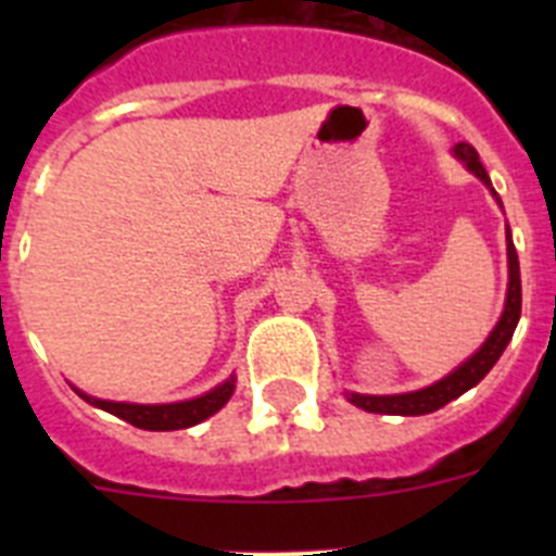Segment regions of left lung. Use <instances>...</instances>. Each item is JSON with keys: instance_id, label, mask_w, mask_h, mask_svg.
<instances>
[{"instance_id": "1", "label": "left lung", "mask_w": 556, "mask_h": 556, "mask_svg": "<svg viewBox=\"0 0 556 556\" xmlns=\"http://www.w3.org/2000/svg\"><path fill=\"white\" fill-rule=\"evenodd\" d=\"M454 155L468 164V169L473 172L481 184L490 186L488 172H484V166H481L479 152H476L473 144H468V141H459V144L454 147ZM507 255H509L507 306H504V314H501L498 326L493 328V333L488 337V342H484V345H481L479 351H476L473 356L465 362V365L456 367L451 376H445L443 381H437V384L426 387V390L404 392V395H356V392H348V401H351L353 406H358V409L376 412V415H429V412H437L440 406L448 404V401L459 397L462 392H468L470 387L479 384L481 378L493 370V365L498 362V356L504 353V348L509 345V339H513V333H515V326H518V320H520V267H518V253H515L509 228H507Z\"/></svg>"}]
</instances>
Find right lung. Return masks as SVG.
I'll use <instances>...</instances> for the list:
<instances>
[{"label":"right lung","mask_w":556,"mask_h":556,"mask_svg":"<svg viewBox=\"0 0 556 556\" xmlns=\"http://www.w3.org/2000/svg\"><path fill=\"white\" fill-rule=\"evenodd\" d=\"M236 378H228L225 384H219L217 390L205 392V395L194 397V401H180V404H161V406H144V404H116V401H100V397H91L86 392L77 390V395L86 397L91 406H100V409L111 412V415L122 417L136 429L147 431H175V429H189V426H198L200 420L211 417L214 412L223 409L228 404V397L233 395Z\"/></svg>","instance_id":"obj_1"}]
</instances>
